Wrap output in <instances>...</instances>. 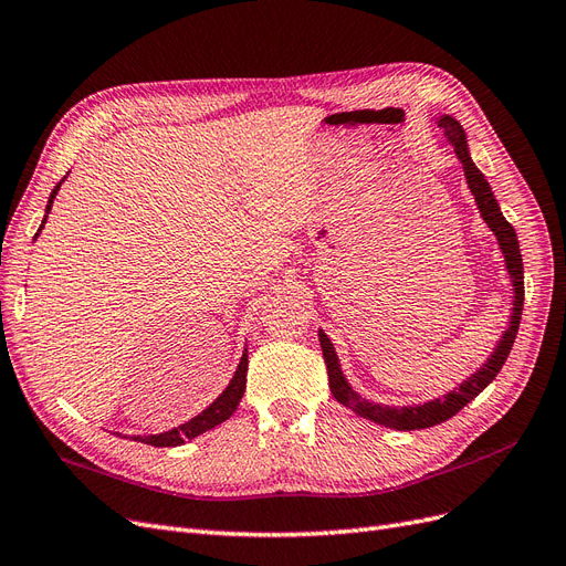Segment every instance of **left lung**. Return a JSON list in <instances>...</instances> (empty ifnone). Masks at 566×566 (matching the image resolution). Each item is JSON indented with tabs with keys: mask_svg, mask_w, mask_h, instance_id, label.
Instances as JSON below:
<instances>
[{
	"mask_svg": "<svg viewBox=\"0 0 566 566\" xmlns=\"http://www.w3.org/2000/svg\"><path fill=\"white\" fill-rule=\"evenodd\" d=\"M439 127L443 132V136L451 142L453 150L458 160L462 163V169H465V179L470 191L474 196V202L479 212H482L484 221L489 224V229L499 238V245L503 250L505 256V266L507 273L512 279V287H515V306H512V316H510V328L503 333L499 347L491 354L489 361L479 368L472 378H468L462 382L455 391H449L443 399H434V401H427L422 406H380V403H373L366 401L364 397H358V394L349 387V382L345 380V375L339 370V361H337V354L333 342L328 339L323 331H318V339H321V349H323V358H325V368H328V382H331V391L333 397L342 403L352 408L356 416H361L366 420H373L378 424L391 427V430H424V427H434L439 422H447L449 418H453L460 408H465L479 391H482L499 370L503 368L505 358L515 345V337L520 331V321H522V306H524V266H522V254H520V243H517V233L512 229L510 221L503 217L499 202L493 198L491 186L486 181V177L479 172L476 165L470 158V150H468V142H465V132H462L458 119H453L451 115H441L439 119Z\"/></svg>",
	"mask_w": 566,
	"mask_h": 566,
	"instance_id": "left-lung-1",
	"label": "left lung"
}]
</instances>
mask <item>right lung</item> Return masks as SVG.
<instances>
[{
	"label": "right lung",
	"mask_w": 566,
	"mask_h": 566,
	"mask_svg": "<svg viewBox=\"0 0 566 566\" xmlns=\"http://www.w3.org/2000/svg\"><path fill=\"white\" fill-rule=\"evenodd\" d=\"M59 188H61V181L54 186V191H51V196H49L46 214L51 212V205H54V198L59 193ZM46 214H44V221H42L40 231L46 224ZM40 231L35 233V238L40 235ZM245 382H248V349L241 356V364H238V368L233 373V380L229 382V387L221 391L219 399L212 401L208 408H205L200 416H196V418H191L188 422L175 427V430H169V432L150 434V437H134V441H144V443H148V447H181L186 439H193V437H198L202 432L212 430V427L221 424L224 420H229L233 416V410L238 408V403H241V399H243Z\"/></svg>",
	"instance_id": "obj_1"
}]
</instances>
